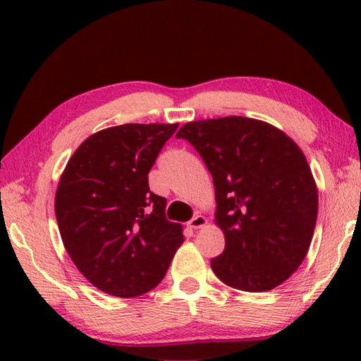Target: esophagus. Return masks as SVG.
I'll use <instances>...</instances> for the list:
<instances>
[{"mask_svg":"<svg viewBox=\"0 0 361 361\" xmlns=\"http://www.w3.org/2000/svg\"><path fill=\"white\" fill-rule=\"evenodd\" d=\"M188 226L191 229H200V228H204V226H207V218L205 216H202V215H195L191 221L188 223Z\"/></svg>","mask_w":361,"mask_h":361,"instance_id":"esophagus-1","label":"esophagus"}]
</instances>
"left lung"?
Returning a JSON list of instances; mask_svg holds the SVG:
<instances>
[{"label": "left lung", "mask_w": 361, "mask_h": 361, "mask_svg": "<svg viewBox=\"0 0 361 361\" xmlns=\"http://www.w3.org/2000/svg\"><path fill=\"white\" fill-rule=\"evenodd\" d=\"M191 143L215 186L224 252L210 266L223 283L261 293L282 285L309 252L319 191L301 148L264 121L226 116L188 122Z\"/></svg>", "instance_id": "obj_1"}]
</instances>
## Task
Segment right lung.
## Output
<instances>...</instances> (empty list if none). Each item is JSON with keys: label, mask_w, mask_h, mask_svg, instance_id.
I'll return each mask as SVG.
<instances>
[{"label": "right lung", "mask_w": 361, "mask_h": 361, "mask_svg": "<svg viewBox=\"0 0 361 361\" xmlns=\"http://www.w3.org/2000/svg\"><path fill=\"white\" fill-rule=\"evenodd\" d=\"M178 124H122L92 133L60 176L56 218L78 271L95 288L135 298L161 283L185 242L148 173Z\"/></svg>", "instance_id": "obj_1"}]
</instances>
